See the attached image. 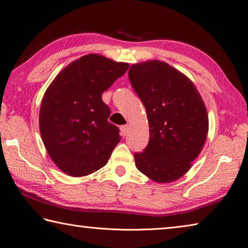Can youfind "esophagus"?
Wrapping results in <instances>:
<instances>
[{
    "label": "esophagus",
    "instance_id": "esophagus-1",
    "mask_svg": "<svg viewBox=\"0 0 248 248\" xmlns=\"http://www.w3.org/2000/svg\"><path fill=\"white\" fill-rule=\"evenodd\" d=\"M120 129H121L122 136L125 137L126 134H127V132H128V126H127V125H122L121 127H120Z\"/></svg>",
    "mask_w": 248,
    "mask_h": 248
}]
</instances>
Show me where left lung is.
I'll return each instance as SVG.
<instances>
[{"label":"left lung","mask_w":248,"mask_h":248,"mask_svg":"<svg viewBox=\"0 0 248 248\" xmlns=\"http://www.w3.org/2000/svg\"><path fill=\"white\" fill-rule=\"evenodd\" d=\"M128 77L150 128L148 146L134 153L136 166L153 181H175L189 170L205 144L209 124L204 101L188 78L157 60L132 65Z\"/></svg>","instance_id":"1"}]
</instances>
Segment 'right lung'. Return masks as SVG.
<instances>
[{
  "mask_svg": "<svg viewBox=\"0 0 248 248\" xmlns=\"http://www.w3.org/2000/svg\"><path fill=\"white\" fill-rule=\"evenodd\" d=\"M99 55H87L60 72L40 107L43 144L57 167L72 177L86 176L108 163L121 140L108 121L110 108L102 93L128 69Z\"/></svg>",
  "mask_w": 248,
  "mask_h": 248,
  "instance_id": "1",
  "label": "right lung"
}]
</instances>
